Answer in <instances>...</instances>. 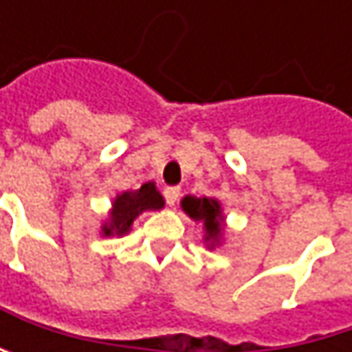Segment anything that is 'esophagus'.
Masks as SVG:
<instances>
[{"label":"esophagus","mask_w":352,"mask_h":352,"mask_svg":"<svg viewBox=\"0 0 352 352\" xmlns=\"http://www.w3.org/2000/svg\"><path fill=\"white\" fill-rule=\"evenodd\" d=\"M163 193H165L167 204H169V206H175L177 199H179V195H181V189H179V187H167Z\"/></svg>","instance_id":"1"}]
</instances>
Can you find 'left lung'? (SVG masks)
Returning <instances> with one entry per match:
<instances>
[{
  "mask_svg": "<svg viewBox=\"0 0 352 352\" xmlns=\"http://www.w3.org/2000/svg\"><path fill=\"white\" fill-rule=\"evenodd\" d=\"M181 208L183 212L195 220V222H204V230H206V236L204 241L208 243V246L218 245L220 239H222V222H224V216H222V206L218 199L214 197H195V195H185L181 199Z\"/></svg>",
  "mask_w": 352,
  "mask_h": 352,
  "instance_id": "left-lung-1",
  "label": "left lung"
}]
</instances>
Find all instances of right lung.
I'll use <instances>...</instances> for the list:
<instances>
[{
	"instance_id": "1",
	"label": "right lung",
	"mask_w": 352,
	"mask_h": 352,
	"mask_svg": "<svg viewBox=\"0 0 352 352\" xmlns=\"http://www.w3.org/2000/svg\"><path fill=\"white\" fill-rule=\"evenodd\" d=\"M165 206L163 195L157 191L155 183L148 181L136 191H122L116 195L109 218L102 226L104 236H122L132 228V222L146 210H161Z\"/></svg>"
}]
</instances>
